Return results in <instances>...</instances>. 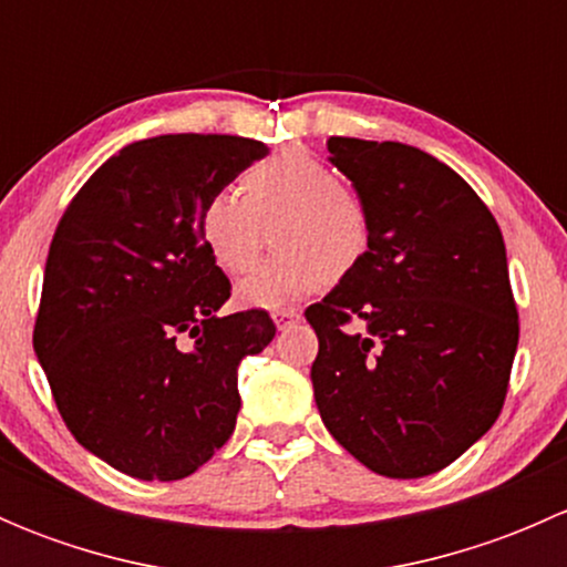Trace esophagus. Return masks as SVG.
<instances>
[{
    "mask_svg": "<svg viewBox=\"0 0 567 567\" xmlns=\"http://www.w3.org/2000/svg\"><path fill=\"white\" fill-rule=\"evenodd\" d=\"M271 318L279 329H285V326H290V323H299L301 310H296V307H282V310H274Z\"/></svg>",
    "mask_w": 567,
    "mask_h": 567,
    "instance_id": "esophagus-1",
    "label": "esophagus"
}]
</instances>
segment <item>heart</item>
I'll list each match as a JSON object with an SVG mask.
<instances>
[{"label":"heart","instance_id":"b5f03b06","mask_svg":"<svg viewBox=\"0 0 567 567\" xmlns=\"http://www.w3.org/2000/svg\"><path fill=\"white\" fill-rule=\"evenodd\" d=\"M238 193L216 192L199 210V238L227 274L249 266L271 227L277 249L236 285L241 305L279 310L316 293L326 279H342L368 257L373 221L362 194L307 151H285L251 164Z\"/></svg>","mask_w":567,"mask_h":567}]
</instances>
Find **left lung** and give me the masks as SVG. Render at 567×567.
<instances>
[{
    "label": "left lung",
    "instance_id": "1",
    "mask_svg": "<svg viewBox=\"0 0 567 567\" xmlns=\"http://www.w3.org/2000/svg\"><path fill=\"white\" fill-rule=\"evenodd\" d=\"M362 194L368 257L307 307L312 390L331 436L375 474L425 477L488 433L518 346L502 230L463 177L420 147L331 136ZM362 319L365 329L344 326Z\"/></svg>",
    "mask_w": 567,
    "mask_h": 567
}]
</instances>
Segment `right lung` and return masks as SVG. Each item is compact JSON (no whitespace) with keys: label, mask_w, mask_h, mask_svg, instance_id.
<instances>
[{"label":"right lung","mask_w":567,"mask_h":567,"mask_svg":"<svg viewBox=\"0 0 567 567\" xmlns=\"http://www.w3.org/2000/svg\"><path fill=\"white\" fill-rule=\"evenodd\" d=\"M266 156L227 134L134 142L56 225L32 346L73 439L128 477L167 483L214 458L241 409L238 364L277 334L266 310L219 318L230 279L197 227Z\"/></svg>","instance_id":"add662e5"}]
</instances>
